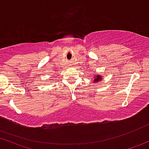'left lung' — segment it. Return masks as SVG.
I'll return each mask as SVG.
<instances>
[{
	"label": "left lung",
	"mask_w": 149,
	"mask_h": 149,
	"mask_svg": "<svg viewBox=\"0 0 149 149\" xmlns=\"http://www.w3.org/2000/svg\"><path fill=\"white\" fill-rule=\"evenodd\" d=\"M102 80H103L102 76L98 74V73H95L94 76V79H92V82H94V83H98L100 81Z\"/></svg>",
	"instance_id": "left-lung-1"
}]
</instances>
